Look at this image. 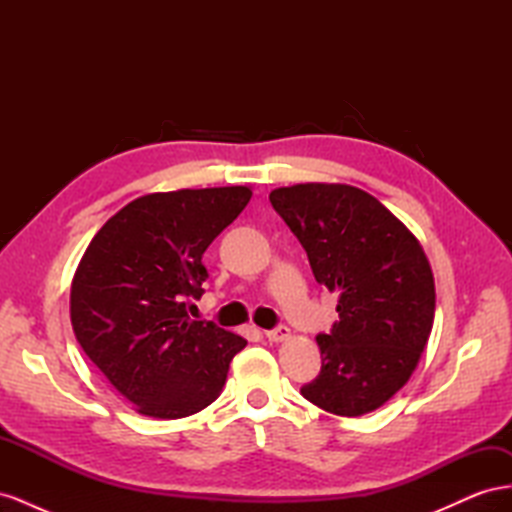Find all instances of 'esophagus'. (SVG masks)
Wrapping results in <instances>:
<instances>
[{
  "label": "esophagus",
  "instance_id": "esophagus-1",
  "mask_svg": "<svg viewBox=\"0 0 512 512\" xmlns=\"http://www.w3.org/2000/svg\"><path fill=\"white\" fill-rule=\"evenodd\" d=\"M265 337L269 339V342H286V339L290 337V329L284 327V324H280V327L265 331Z\"/></svg>",
  "mask_w": 512,
  "mask_h": 512
}]
</instances>
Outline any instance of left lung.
<instances>
[{
	"instance_id": "8db88e82",
	"label": "left lung",
	"mask_w": 512,
	"mask_h": 512,
	"mask_svg": "<svg viewBox=\"0 0 512 512\" xmlns=\"http://www.w3.org/2000/svg\"><path fill=\"white\" fill-rule=\"evenodd\" d=\"M307 252L316 282L339 294L320 333V374L301 386L314 406L361 416L386 404L421 359L436 286L421 243L378 198L344 183H299L269 194Z\"/></svg>"
}]
</instances>
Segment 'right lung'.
<instances>
[{"label": "right lung", "mask_w": 512, "mask_h": 512, "mask_svg": "<svg viewBox=\"0 0 512 512\" xmlns=\"http://www.w3.org/2000/svg\"><path fill=\"white\" fill-rule=\"evenodd\" d=\"M245 185L158 192L132 200L91 239L70 288L76 339L115 389L153 418L196 414L220 397L247 346L209 320L203 254L250 203Z\"/></svg>", "instance_id": "right-lung-1"}]
</instances>
